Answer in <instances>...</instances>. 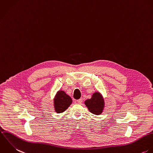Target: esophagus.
Segmentation results:
<instances>
[{"label": "esophagus", "instance_id": "obj_1", "mask_svg": "<svg viewBox=\"0 0 153 153\" xmlns=\"http://www.w3.org/2000/svg\"><path fill=\"white\" fill-rule=\"evenodd\" d=\"M76 102L78 103V104H81L82 103V99H79V100H78Z\"/></svg>", "mask_w": 153, "mask_h": 153}]
</instances>
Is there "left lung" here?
Here are the masks:
<instances>
[{"label": "left lung", "mask_w": 153, "mask_h": 153, "mask_svg": "<svg viewBox=\"0 0 153 153\" xmlns=\"http://www.w3.org/2000/svg\"><path fill=\"white\" fill-rule=\"evenodd\" d=\"M88 110L94 114L99 115L102 113L104 108V100L99 92H95L90 99L84 102Z\"/></svg>", "instance_id": "1"}]
</instances>
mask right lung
Here are the masks:
<instances>
[{
	"label": "right lung",
	"instance_id": "add662e5",
	"mask_svg": "<svg viewBox=\"0 0 153 153\" xmlns=\"http://www.w3.org/2000/svg\"><path fill=\"white\" fill-rule=\"evenodd\" d=\"M53 101L54 110L57 113L64 112L72 102L71 97L62 90L57 92Z\"/></svg>",
	"mask_w": 153,
	"mask_h": 153
}]
</instances>
